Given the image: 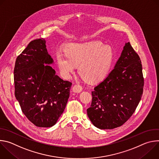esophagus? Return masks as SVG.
<instances>
[{"mask_svg": "<svg viewBox=\"0 0 159 159\" xmlns=\"http://www.w3.org/2000/svg\"><path fill=\"white\" fill-rule=\"evenodd\" d=\"M82 87L79 84H76L75 85L73 88H72V91L76 93H79L82 91Z\"/></svg>", "mask_w": 159, "mask_h": 159, "instance_id": "34e87169", "label": "esophagus"}]
</instances>
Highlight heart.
Here are the masks:
<instances>
[{"label":"heart","mask_w":159,"mask_h":159,"mask_svg":"<svg viewBox=\"0 0 159 159\" xmlns=\"http://www.w3.org/2000/svg\"><path fill=\"white\" fill-rule=\"evenodd\" d=\"M65 51H58L55 58L61 74L69 78L79 65L78 72L87 82H96L109 73L114 60V51L109 45L99 41L66 45Z\"/></svg>","instance_id":"obj_1"}]
</instances>
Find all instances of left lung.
<instances>
[{
    "instance_id": "1",
    "label": "left lung",
    "mask_w": 159,
    "mask_h": 159,
    "mask_svg": "<svg viewBox=\"0 0 159 159\" xmlns=\"http://www.w3.org/2000/svg\"><path fill=\"white\" fill-rule=\"evenodd\" d=\"M143 85L140 58L126 43L114 69L92 91L91 105L87 109L90 121L102 129L123 125L139 105Z\"/></svg>"
}]
</instances>
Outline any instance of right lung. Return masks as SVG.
<instances>
[{
	"mask_svg": "<svg viewBox=\"0 0 159 159\" xmlns=\"http://www.w3.org/2000/svg\"><path fill=\"white\" fill-rule=\"evenodd\" d=\"M53 63L43 38L31 41L15 63L16 98L26 118L38 127L55 125L70 96L72 83L56 75L49 65Z\"/></svg>",
	"mask_w": 159,
	"mask_h": 159,
	"instance_id": "right-lung-1",
	"label": "right lung"
}]
</instances>
